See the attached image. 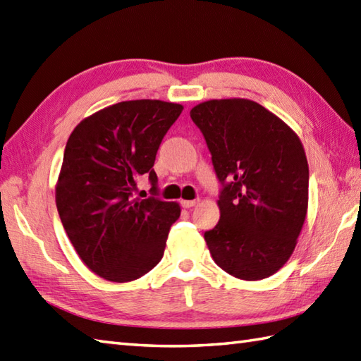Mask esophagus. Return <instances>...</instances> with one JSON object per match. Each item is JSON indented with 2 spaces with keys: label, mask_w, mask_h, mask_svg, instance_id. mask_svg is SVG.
<instances>
[{
  "label": "esophagus",
  "mask_w": 361,
  "mask_h": 361,
  "mask_svg": "<svg viewBox=\"0 0 361 361\" xmlns=\"http://www.w3.org/2000/svg\"><path fill=\"white\" fill-rule=\"evenodd\" d=\"M198 202L197 200H181V206L183 208H192Z\"/></svg>",
  "instance_id": "esophagus-1"
}]
</instances>
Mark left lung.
<instances>
[{"label":"left lung","mask_w":361,"mask_h":361,"mask_svg":"<svg viewBox=\"0 0 361 361\" xmlns=\"http://www.w3.org/2000/svg\"><path fill=\"white\" fill-rule=\"evenodd\" d=\"M190 118L208 144L220 220L204 233L221 270L259 281L286 265L307 216L309 164L286 122L250 99H212Z\"/></svg>","instance_id":"obj_1"}]
</instances>
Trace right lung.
I'll list each match as a JSON object with an SVG mask.
<instances>
[{
    "label": "right lung",
    "mask_w": 361,
    "mask_h": 361,
    "mask_svg": "<svg viewBox=\"0 0 361 361\" xmlns=\"http://www.w3.org/2000/svg\"><path fill=\"white\" fill-rule=\"evenodd\" d=\"M183 105L137 99L80 121L66 142L56 185L60 220L82 262L111 282H130L163 259L180 204L133 198L136 180L153 171L157 152Z\"/></svg>",
    "instance_id": "right-lung-1"
}]
</instances>
